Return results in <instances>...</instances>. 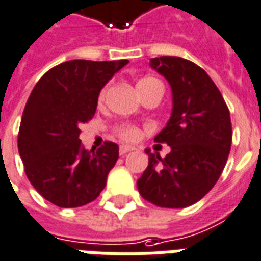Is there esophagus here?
<instances>
[{
  "instance_id": "34e87169",
  "label": "esophagus",
  "mask_w": 261,
  "mask_h": 261,
  "mask_svg": "<svg viewBox=\"0 0 261 261\" xmlns=\"http://www.w3.org/2000/svg\"><path fill=\"white\" fill-rule=\"evenodd\" d=\"M132 150H135V147H132V146L122 145L121 147H119V154L123 156V154H126V153H129V151H132Z\"/></svg>"
}]
</instances>
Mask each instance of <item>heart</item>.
I'll list each match as a JSON object with an SVG mask.
<instances>
[{
  "instance_id": "b5f03b06",
  "label": "heart",
  "mask_w": 261,
  "mask_h": 261,
  "mask_svg": "<svg viewBox=\"0 0 261 261\" xmlns=\"http://www.w3.org/2000/svg\"><path fill=\"white\" fill-rule=\"evenodd\" d=\"M156 79H153V77H146V79H142V80L138 81V91L142 90V88H145L151 83H156ZM105 97V90L101 91L99 94V101H102ZM118 135L121 136L122 139L125 140H136L139 138V130H138V127L135 126H121L118 127Z\"/></svg>"
}]
</instances>
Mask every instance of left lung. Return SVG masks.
Masks as SVG:
<instances>
[{
    "mask_svg": "<svg viewBox=\"0 0 261 261\" xmlns=\"http://www.w3.org/2000/svg\"><path fill=\"white\" fill-rule=\"evenodd\" d=\"M150 67L171 87V115L154 138L171 150L160 157L146 149L149 166L138 190L157 206L186 208L210 193L222 174L232 143L230 114L215 83L195 63L162 56L150 59Z\"/></svg>",
    "mask_w": 261,
    "mask_h": 261,
    "instance_id": "1",
    "label": "left lung"
}]
</instances>
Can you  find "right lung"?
<instances>
[{"label":"right lung","mask_w":261,"mask_h":261,"mask_svg":"<svg viewBox=\"0 0 261 261\" xmlns=\"http://www.w3.org/2000/svg\"><path fill=\"white\" fill-rule=\"evenodd\" d=\"M127 63L70 60L50 68L33 87L18 150L31 184L51 204L77 208L104 190L119 147L105 142L98 150H87L79 139L80 125L94 116L101 90Z\"/></svg>","instance_id":"1"}]
</instances>
